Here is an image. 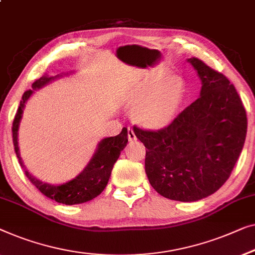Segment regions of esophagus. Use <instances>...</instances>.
Instances as JSON below:
<instances>
[{"instance_id":"esophagus-1","label":"esophagus","mask_w":255,"mask_h":255,"mask_svg":"<svg viewBox=\"0 0 255 255\" xmlns=\"http://www.w3.org/2000/svg\"><path fill=\"white\" fill-rule=\"evenodd\" d=\"M128 140H130V141H133V140H136V135H135L133 128H128Z\"/></svg>"}]
</instances>
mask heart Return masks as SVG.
<instances>
[{
  "mask_svg": "<svg viewBox=\"0 0 255 255\" xmlns=\"http://www.w3.org/2000/svg\"><path fill=\"white\" fill-rule=\"evenodd\" d=\"M149 76L136 82L125 93L123 102L133 110L135 122L146 128L160 130L168 127L178 114L185 95V83L178 76Z\"/></svg>",
  "mask_w": 255,
  "mask_h": 255,
  "instance_id": "heart-1",
  "label": "heart"
}]
</instances>
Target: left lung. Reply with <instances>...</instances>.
Segmentation results:
<instances>
[{"mask_svg": "<svg viewBox=\"0 0 255 255\" xmlns=\"http://www.w3.org/2000/svg\"><path fill=\"white\" fill-rule=\"evenodd\" d=\"M201 82L200 97L158 131H133L146 150L145 171L162 197L201 200L227 182L244 147L247 119L226 76L187 58Z\"/></svg>", "mask_w": 255, "mask_h": 255, "instance_id": "8db88e82", "label": "left lung"}]
</instances>
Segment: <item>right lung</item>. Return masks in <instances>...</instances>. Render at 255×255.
<instances>
[{"instance_id": "right-lung-1", "label": "right lung", "mask_w": 255, "mask_h": 255, "mask_svg": "<svg viewBox=\"0 0 255 255\" xmlns=\"http://www.w3.org/2000/svg\"><path fill=\"white\" fill-rule=\"evenodd\" d=\"M70 73L71 72L61 73V75L54 77L49 75L42 76L41 78L35 80L32 84V90L25 92L23 94V98H21L19 108H18L17 114L13 120L12 139L14 152H16L18 161H19L21 168L24 169L25 175L27 176L29 182L41 192L42 194H45L47 198L53 199V200L58 202V204L78 205L92 200V199L98 197L106 189L114 164H115L117 158L120 157L121 152L125 148V146L128 143L127 128H123V130H122L119 135L103 138L98 143V147L95 149L93 156H92L84 170L78 176H76L75 178L68 180V182L63 184L45 183L33 176L31 172H28L23 160H21L19 147H18V130H19V124L28 99L35 93V91L40 90V88L54 82V80L70 75Z\"/></svg>"}]
</instances>
